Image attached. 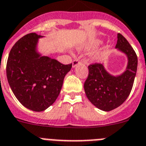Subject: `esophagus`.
<instances>
[{
  "instance_id": "obj_1",
  "label": "esophagus",
  "mask_w": 146,
  "mask_h": 146,
  "mask_svg": "<svg viewBox=\"0 0 146 146\" xmlns=\"http://www.w3.org/2000/svg\"><path fill=\"white\" fill-rule=\"evenodd\" d=\"M79 64H80V62H79V60L78 59H75V60H73V67H76Z\"/></svg>"
}]
</instances>
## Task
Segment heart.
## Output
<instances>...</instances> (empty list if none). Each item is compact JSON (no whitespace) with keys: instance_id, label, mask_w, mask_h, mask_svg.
Returning <instances> with one entry per match:
<instances>
[{"instance_id":"b5f03b06","label":"heart","mask_w":146,"mask_h":146,"mask_svg":"<svg viewBox=\"0 0 146 146\" xmlns=\"http://www.w3.org/2000/svg\"><path fill=\"white\" fill-rule=\"evenodd\" d=\"M102 43V41L101 40H99L97 41H94V42H91V43H88L86 44L83 45L82 49L85 51H88V50H91L93 49L96 48V46H98L99 45H100ZM92 59L94 60V61H99L100 60V56L98 54H94L93 56H91Z\"/></svg>"}]
</instances>
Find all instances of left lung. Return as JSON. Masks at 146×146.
Segmentation results:
<instances>
[{"mask_svg":"<svg viewBox=\"0 0 146 146\" xmlns=\"http://www.w3.org/2000/svg\"><path fill=\"white\" fill-rule=\"evenodd\" d=\"M115 48L128 58L125 70L120 75L108 73L102 64L88 66L89 74L84 84L89 101L97 108L110 111L120 106L129 96L137 69V56L128 41L120 33L117 34Z\"/></svg>","mask_w":146,"mask_h":146,"instance_id":"8db88e82","label":"left lung"}]
</instances>
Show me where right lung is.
Listing matches in <instances>:
<instances>
[{
  "label": "right lung",
  "instance_id": "right-lung-1",
  "mask_svg": "<svg viewBox=\"0 0 146 146\" xmlns=\"http://www.w3.org/2000/svg\"><path fill=\"white\" fill-rule=\"evenodd\" d=\"M43 37L33 33L19 39L11 49L7 64V80L17 100L37 112L54 103L72 67V64H62L38 51V39Z\"/></svg>",
  "mask_w": 146,
  "mask_h": 146
}]
</instances>
